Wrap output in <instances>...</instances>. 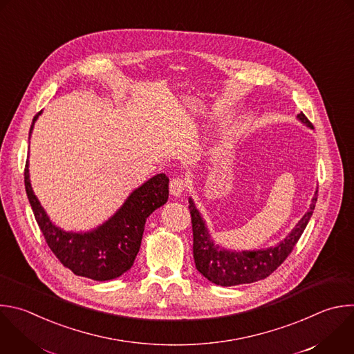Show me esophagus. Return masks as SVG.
Masks as SVG:
<instances>
[{"instance_id":"obj_1","label":"esophagus","mask_w":354,"mask_h":354,"mask_svg":"<svg viewBox=\"0 0 354 354\" xmlns=\"http://www.w3.org/2000/svg\"><path fill=\"white\" fill-rule=\"evenodd\" d=\"M186 189V180L182 178H174L169 183V192L174 197H179Z\"/></svg>"}]
</instances>
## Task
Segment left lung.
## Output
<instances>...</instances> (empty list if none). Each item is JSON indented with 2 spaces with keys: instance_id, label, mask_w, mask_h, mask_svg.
Instances as JSON below:
<instances>
[{
  "instance_id": "obj_1",
  "label": "left lung",
  "mask_w": 354,
  "mask_h": 354,
  "mask_svg": "<svg viewBox=\"0 0 354 354\" xmlns=\"http://www.w3.org/2000/svg\"><path fill=\"white\" fill-rule=\"evenodd\" d=\"M297 120L306 127L314 128L303 112L297 115ZM317 193L318 190L311 200L308 211L282 242L274 248L252 252L225 250L215 245L205 226V221L190 197L189 209L193 227V257L197 271L209 282L219 286L252 283L270 277L286 260L300 239L315 208Z\"/></svg>"
}]
</instances>
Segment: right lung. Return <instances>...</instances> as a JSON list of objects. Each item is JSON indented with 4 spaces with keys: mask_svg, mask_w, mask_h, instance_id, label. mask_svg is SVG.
Wrapping results in <instances>:
<instances>
[{
    "mask_svg": "<svg viewBox=\"0 0 354 354\" xmlns=\"http://www.w3.org/2000/svg\"><path fill=\"white\" fill-rule=\"evenodd\" d=\"M41 111L33 118L30 133ZM169 179L157 174L135 189L122 207L108 221L90 232H65L55 226L33 193L29 161L25 167V187L35 218L55 257L75 275L109 281L132 268L139 253L149 215L168 201Z\"/></svg>",
    "mask_w": 354,
    "mask_h": 354,
    "instance_id": "add662e5",
    "label": "right lung"
}]
</instances>
